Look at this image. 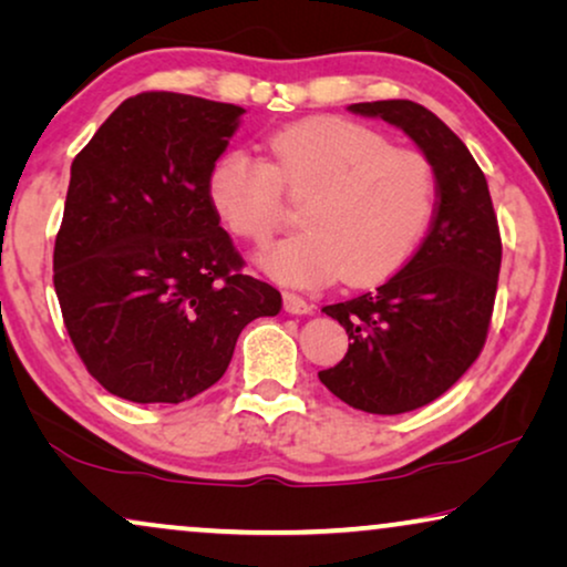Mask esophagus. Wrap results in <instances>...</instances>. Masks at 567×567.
Returning <instances> with one entry per match:
<instances>
[{
    "label": "esophagus",
    "instance_id": "obj_1",
    "mask_svg": "<svg viewBox=\"0 0 567 567\" xmlns=\"http://www.w3.org/2000/svg\"><path fill=\"white\" fill-rule=\"evenodd\" d=\"M284 309L289 315H309V312H312V305H309L307 299H301L299 293L286 291L284 293Z\"/></svg>",
    "mask_w": 567,
    "mask_h": 567
}]
</instances>
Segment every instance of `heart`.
Wrapping results in <instances>:
<instances>
[{
    "instance_id": "1",
    "label": "heart",
    "mask_w": 567,
    "mask_h": 567,
    "mask_svg": "<svg viewBox=\"0 0 567 567\" xmlns=\"http://www.w3.org/2000/svg\"><path fill=\"white\" fill-rule=\"evenodd\" d=\"M270 162L245 150L216 159L208 193L231 235L266 245L286 221V196L307 200L305 231L268 247L260 266L284 284H374L405 266L439 200L433 162L346 118L276 131Z\"/></svg>"
}]
</instances>
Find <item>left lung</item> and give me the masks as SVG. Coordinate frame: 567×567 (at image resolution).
<instances>
[{"mask_svg":"<svg viewBox=\"0 0 567 567\" xmlns=\"http://www.w3.org/2000/svg\"><path fill=\"white\" fill-rule=\"evenodd\" d=\"M405 131L433 162L439 200L417 252L379 289L322 309L348 332V353L320 371L363 413L400 415L441 398L483 351L498 291L501 229L491 190L460 136L413 100L355 103Z\"/></svg>","mask_w":567,"mask_h":567,"instance_id":"left-lung-1","label":"left lung"}]
</instances>
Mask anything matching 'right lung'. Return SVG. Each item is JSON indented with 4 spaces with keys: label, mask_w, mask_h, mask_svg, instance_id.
I'll return each instance as SVG.
<instances>
[{
    "label": "right lung",
    "mask_w": 567,
    "mask_h": 567,
    "mask_svg": "<svg viewBox=\"0 0 567 567\" xmlns=\"http://www.w3.org/2000/svg\"><path fill=\"white\" fill-rule=\"evenodd\" d=\"M243 113L142 92L72 162L53 289L82 363L115 398H196L224 377L245 324L281 312L278 289L245 274L208 193Z\"/></svg>",
    "instance_id": "1"
}]
</instances>
